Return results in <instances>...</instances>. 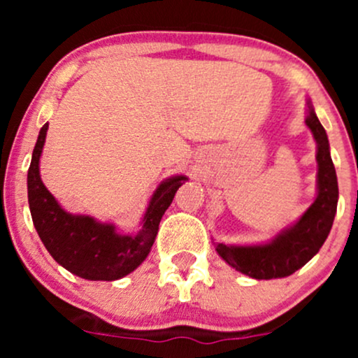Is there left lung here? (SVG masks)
Segmentation results:
<instances>
[{
	"label": "left lung",
	"mask_w": 358,
	"mask_h": 358,
	"mask_svg": "<svg viewBox=\"0 0 358 358\" xmlns=\"http://www.w3.org/2000/svg\"><path fill=\"white\" fill-rule=\"evenodd\" d=\"M305 124L316 141V196L294 224L261 244L232 245L213 242L217 254L234 269L254 279L286 278L316 256L331 231L338 203V182L330 156L327 131L308 101Z\"/></svg>",
	"instance_id": "obj_1"
}]
</instances>
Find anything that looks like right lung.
Returning a JSON list of instances; mask_svg holds the SVG:
<instances>
[{
    "label": "right lung",
    "mask_w": 358,
    "mask_h": 358,
    "mask_svg": "<svg viewBox=\"0 0 358 358\" xmlns=\"http://www.w3.org/2000/svg\"><path fill=\"white\" fill-rule=\"evenodd\" d=\"M47 131L48 122L40 129L27 178L28 205L38 237L62 268L76 276L89 281H116L127 276L148 257L163 213L188 178L175 175L163 180L151 195L139 222V232L122 234L110 222L67 212L48 192L40 176V156Z\"/></svg>",
    "instance_id": "1"
}]
</instances>
